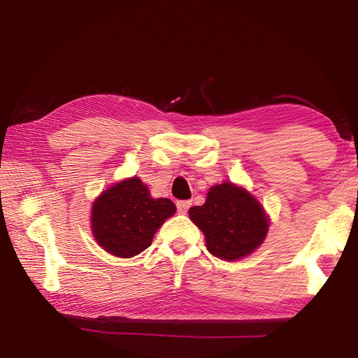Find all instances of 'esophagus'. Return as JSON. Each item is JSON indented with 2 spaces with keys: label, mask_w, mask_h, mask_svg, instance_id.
Wrapping results in <instances>:
<instances>
[{
  "label": "esophagus",
  "mask_w": 358,
  "mask_h": 358,
  "mask_svg": "<svg viewBox=\"0 0 358 358\" xmlns=\"http://www.w3.org/2000/svg\"><path fill=\"white\" fill-rule=\"evenodd\" d=\"M189 208H191V201H187V200L177 201V209H178L180 214H186Z\"/></svg>",
  "instance_id": "1"
}]
</instances>
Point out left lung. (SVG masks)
<instances>
[{"mask_svg":"<svg viewBox=\"0 0 358 358\" xmlns=\"http://www.w3.org/2000/svg\"><path fill=\"white\" fill-rule=\"evenodd\" d=\"M189 219L205 234L206 248L223 261H237L261 247L268 217L247 189L233 183L209 189L205 205L189 209Z\"/></svg>","mask_w":358,"mask_h":358,"instance_id":"8db88e82","label":"left lung"}]
</instances>
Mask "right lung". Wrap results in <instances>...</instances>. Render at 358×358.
<instances>
[{"instance_id": "add662e5", "label": "right lung", "mask_w": 358, "mask_h": 358, "mask_svg": "<svg viewBox=\"0 0 358 358\" xmlns=\"http://www.w3.org/2000/svg\"><path fill=\"white\" fill-rule=\"evenodd\" d=\"M177 211L169 199H152L131 177L108 187L93 203L91 231L96 242L117 257H133L150 247L157 229Z\"/></svg>"}]
</instances>
